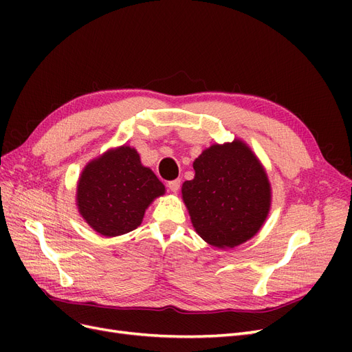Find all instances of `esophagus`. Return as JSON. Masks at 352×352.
<instances>
[{
	"instance_id": "34e87169",
	"label": "esophagus",
	"mask_w": 352,
	"mask_h": 352,
	"mask_svg": "<svg viewBox=\"0 0 352 352\" xmlns=\"http://www.w3.org/2000/svg\"><path fill=\"white\" fill-rule=\"evenodd\" d=\"M167 188L172 190V192H177V190L180 189V179H176V180H172V182H168Z\"/></svg>"
}]
</instances>
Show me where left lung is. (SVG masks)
Masks as SVG:
<instances>
[{
	"instance_id": "left-lung-1",
	"label": "left lung",
	"mask_w": 352,
	"mask_h": 352,
	"mask_svg": "<svg viewBox=\"0 0 352 352\" xmlns=\"http://www.w3.org/2000/svg\"><path fill=\"white\" fill-rule=\"evenodd\" d=\"M194 170L182 198L198 235L217 248L251 239L272 204L267 173L251 148L241 140L214 144L195 160Z\"/></svg>"
}]
</instances>
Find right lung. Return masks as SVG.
<instances>
[{"instance_id":"right-lung-1","label":"right lung","mask_w":352,"mask_h":352,"mask_svg":"<svg viewBox=\"0 0 352 352\" xmlns=\"http://www.w3.org/2000/svg\"><path fill=\"white\" fill-rule=\"evenodd\" d=\"M166 192L135 148L119 146L85 166L76 202L80 216L102 236H119L142 223L145 210Z\"/></svg>"}]
</instances>
